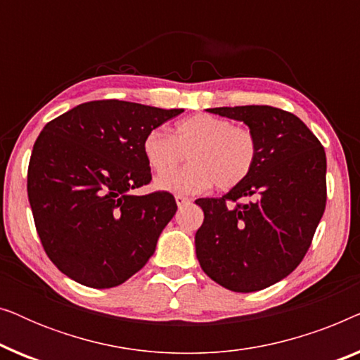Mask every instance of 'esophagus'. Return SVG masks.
Segmentation results:
<instances>
[{
	"mask_svg": "<svg viewBox=\"0 0 360 360\" xmlns=\"http://www.w3.org/2000/svg\"><path fill=\"white\" fill-rule=\"evenodd\" d=\"M175 201H176V205H179L180 208H181V206H184V205H188L191 200L188 198V196H184V195H176V196H175Z\"/></svg>",
	"mask_w": 360,
	"mask_h": 360,
	"instance_id": "esophagus-1",
	"label": "esophagus"
}]
</instances>
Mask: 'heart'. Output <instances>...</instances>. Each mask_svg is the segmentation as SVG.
I'll list each match as a JSON object with an SVG mask.
<instances>
[{
  "instance_id": "b5f03b06",
  "label": "heart",
  "mask_w": 360,
  "mask_h": 360,
  "mask_svg": "<svg viewBox=\"0 0 360 360\" xmlns=\"http://www.w3.org/2000/svg\"><path fill=\"white\" fill-rule=\"evenodd\" d=\"M147 164L155 174L157 188L172 193H198L214 185L231 190L248 179L259 157V139L252 129L211 115H195L175 126L174 136L154 129L142 142ZM186 169L170 174L184 155ZM169 173V176H165Z\"/></svg>"
}]
</instances>
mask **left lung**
<instances>
[{
	"mask_svg": "<svg viewBox=\"0 0 360 360\" xmlns=\"http://www.w3.org/2000/svg\"><path fill=\"white\" fill-rule=\"evenodd\" d=\"M243 121L259 139L254 170L221 198H198L195 234L203 272L221 287L249 293L298 267L326 208V154L292 112L274 106L211 108Z\"/></svg>",
	"mask_w": 360,
	"mask_h": 360,
	"instance_id": "1",
	"label": "left lung"
}]
</instances>
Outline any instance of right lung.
I'll return each mask as SVG.
<instances>
[{
	"instance_id": "add662e5",
	"label": "right lung",
	"mask_w": 360,
	"mask_h": 360,
	"mask_svg": "<svg viewBox=\"0 0 360 360\" xmlns=\"http://www.w3.org/2000/svg\"><path fill=\"white\" fill-rule=\"evenodd\" d=\"M184 110L88 101L47 122L34 144L27 196L53 265L91 288L124 283L155 252L174 195H132L150 184L142 142Z\"/></svg>"
}]
</instances>
